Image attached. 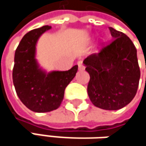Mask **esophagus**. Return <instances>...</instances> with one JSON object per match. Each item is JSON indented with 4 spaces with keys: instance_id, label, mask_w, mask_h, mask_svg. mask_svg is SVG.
Segmentation results:
<instances>
[{
    "instance_id": "esophagus-1",
    "label": "esophagus",
    "mask_w": 146,
    "mask_h": 146,
    "mask_svg": "<svg viewBox=\"0 0 146 146\" xmlns=\"http://www.w3.org/2000/svg\"><path fill=\"white\" fill-rule=\"evenodd\" d=\"M78 70H79V71L84 70V66L83 65V63H82L81 62H78Z\"/></svg>"
}]
</instances>
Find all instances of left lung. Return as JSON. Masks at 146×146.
Segmentation results:
<instances>
[{
  "instance_id": "1",
  "label": "left lung",
  "mask_w": 146,
  "mask_h": 146,
  "mask_svg": "<svg viewBox=\"0 0 146 146\" xmlns=\"http://www.w3.org/2000/svg\"><path fill=\"white\" fill-rule=\"evenodd\" d=\"M114 39L98 54L84 61L90 79L87 91L96 107L115 111L130 103L136 95L140 78L137 50L123 33L109 27Z\"/></svg>"
}]
</instances>
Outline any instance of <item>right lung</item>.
<instances>
[{
	"instance_id": "1",
	"label": "right lung",
	"mask_w": 146,
	"mask_h": 146,
	"mask_svg": "<svg viewBox=\"0 0 146 146\" xmlns=\"http://www.w3.org/2000/svg\"><path fill=\"white\" fill-rule=\"evenodd\" d=\"M50 26H43L27 33L18 44L14 56L13 79L20 101L35 112H48L57 109L64 91L78 71V65L68 71L47 72L36 59V45Z\"/></svg>"
}]
</instances>
